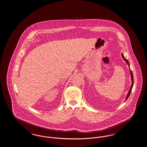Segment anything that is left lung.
<instances>
[{"mask_svg":"<svg viewBox=\"0 0 147 147\" xmlns=\"http://www.w3.org/2000/svg\"><path fill=\"white\" fill-rule=\"evenodd\" d=\"M121 56H122V57H123V59L126 62V63H127V65H129V61L126 59H125V57H124V56H123V54H121ZM130 72H131V78H132V85H131V88H130V89H129V93H128V94L127 95V96H126V100H127L128 98H129V94H131V90H132V87H133V85H134V76H133V74H132V72L130 70Z\"/></svg>","mask_w":147,"mask_h":147,"instance_id":"left-lung-1","label":"left lung"}]
</instances>
